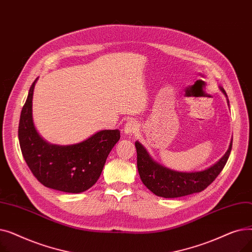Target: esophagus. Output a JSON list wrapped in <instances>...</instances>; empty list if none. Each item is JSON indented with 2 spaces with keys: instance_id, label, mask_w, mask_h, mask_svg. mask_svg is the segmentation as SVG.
I'll return each instance as SVG.
<instances>
[{
  "instance_id": "esophagus-1",
  "label": "esophagus",
  "mask_w": 252,
  "mask_h": 252,
  "mask_svg": "<svg viewBox=\"0 0 252 252\" xmlns=\"http://www.w3.org/2000/svg\"><path fill=\"white\" fill-rule=\"evenodd\" d=\"M137 130H138V124L136 122L129 121L125 125L124 131H125V134L127 136H131V135L136 134Z\"/></svg>"
}]
</instances>
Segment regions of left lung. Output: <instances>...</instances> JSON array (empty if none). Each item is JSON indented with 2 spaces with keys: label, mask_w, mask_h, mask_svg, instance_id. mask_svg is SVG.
Returning a JSON list of instances; mask_svg holds the SVG:
<instances>
[{
  "label": "left lung",
  "mask_w": 252,
  "mask_h": 252,
  "mask_svg": "<svg viewBox=\"0 0 252 252\" xmlns=\"http://www.w3.org/2000/svg\"><path fill=\"white\" fill-rule=\"evenodd\" d=\"M220 89L228 98L224 90L221 87ZM232 143L233 139L227 152L214 165L203 170L187 173L170 169L156 162L146 148L139 141H136L137 165L140 178L152 193L163 198H177L201 192L216 180L226 165L232 150Z\"/></svg>",
  "instance_id": "1"
}]
</instances>
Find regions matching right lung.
<instances>
[{
	"label": "right lung",
	"instance_id": "right-lung-1",
	"mask_svg": "<svg viewBox=\"0 0 252 252\" xmlns=\"http://www.w3.org/2000/svg\"><path fill=\"white\" fill-rule=\"evenodd\" d=\"M32 83L22 107L18 138L25 162L37 181L47 188L82 193L98 181L108 154L121 139L118 129H103L72 145H56L44 140L32 119Z\"/></svg>",
	"mask_w": 252,
	"mask_h": 252
}]
</instances>
